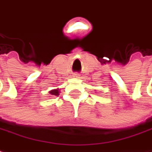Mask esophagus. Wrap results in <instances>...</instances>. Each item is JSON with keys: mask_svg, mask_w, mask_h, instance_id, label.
<instances>
[{"mask_svg": "<svg viewBox=\"0 0 152 152\" xmlns=\"http://www.w3.org/2000/svg\"><path fill=\"white\" fill-rule=\"evenodd\" d=\"M73 77H75V78H79L80 75L78 73H74V74H73Z\"/></svg>", "mask_w": 152, "mask_h": 152, "instance_id": "1", "label": "esophagus"}]
</instances>
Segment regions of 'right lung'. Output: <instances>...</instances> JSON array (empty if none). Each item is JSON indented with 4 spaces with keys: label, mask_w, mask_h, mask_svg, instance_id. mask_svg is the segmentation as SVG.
<instances>
[{
    "label": "right lung",
    "mask_w": 152,
    "mask_h": 152,
    "mask_svg": "<svg viewBox=\"0 0 152 152\" xmlns=\"http://www.w3.org/2000/svg\"><path fill=\"white\" fill-rule=\"evenodd\" d=\"M49 93H50L52 95H55V96L59 95V91H58V89H54L53 91H49Z\"/></svg>",
    "instance_id": "add662e5"
}]
</instances>
